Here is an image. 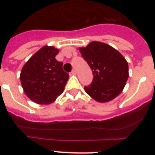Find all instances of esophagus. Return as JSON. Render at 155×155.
Instances as JSON below:
<instances>
[{"mask_svg":"<svg viewBox=\"0 0 155 155\" xmlns=\"http://www.w3.org/2000/svg\"><path fill=\"white\" fill-rule=\"evenodd\" d=\"M71 74H77L76 70H75V69L72 70V71H71Z\"/></svg>","mask_w":155,"mask_h":155,"instance_id":"esophagus-1","label":"esophagus"}]
</instances>
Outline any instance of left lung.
Here are the masks:
<instances>
[{"label":"left lung","instance_id":"8db88e82","mask_svg":"<svg viewBox=\"0 0 155 155\" xmlns=\"http://www.w3.org/2000/svg\"><path fill=\"white\" fill-rule=\"evenodd\" d=\"M92 71V82L84 90L95 101L109 102L120 94L129 77L128 64L121 53L103 42H92L79 49Z\"/></svg>","mask_w":155,"mask_h":155}]
</instances>
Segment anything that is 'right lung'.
Here are the masks:
<instances>
[{"label": "right lung", "mask_w": 155, "mask_h": 155, "mask_svg": "<svg viewBox=\"0 0 155 155\" xmlns=\"http://www.w3.org/2000/svg\"><path fill=\"white\" fill-rule=\"evenodd\" d=\"M58 53L59 50L53 46H43L21 69L23 90L35 103L50 104L64 92L69 74L63 70V63L56 60Z\"/></svg>", "instance_id": "obj_1"}]
</instances>
